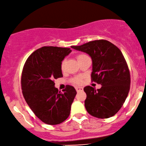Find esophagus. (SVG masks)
I'll return each instance as SVG.
<instances>
[{
    "mask_svg": "<svg viewBox=\"0 0 146 146\" xmlns=\"http://www.w3.org/2000/svg\"><path fill=\"white\" fill-rule=\"evenodd\" d=\"M75 90H76V91L77 92H80V91H82L83 90V88L82 87H79V86H77V87H75Z\"/></svg>",
    "mask_w": 146,
    "mask_h": 146,
    "instance_id": "obj_1",
    "label": "esophagus"
}]
</instances>
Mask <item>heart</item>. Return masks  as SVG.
Listing matches in <instances>:
<instances>
[{
  "label": "heart",
  "mask_w": 146,
  "mask_h": 146,
  "mask_svg": "<svg viewBox=\"0 0 146 146\" xmlns=\"http://www.w3.org/2000/svg\"><path fill=\"white\" fill-rule=\"evenodd\" d=\"M85 56H86V55L85 54H79L78 56H77V60H79L80 58H83V57H84ZM64 63H65V60H63V61L62 62V64H61V68L62 69H63L64 67ZM73 82L75 83V84H79L82 83V80H81V78L80 77H75V78L73 79Z\"/></svg>",
  "instance_id": "b5f03b06"
}]
</instances>
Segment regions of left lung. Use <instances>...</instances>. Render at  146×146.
Segmentation results:
<instances>
[{"instance_id": "8db88e82", "label": "left lung", "mask_w": 146, "mask_h": 146, "mask_svg": "<svg viewBox=\"0 0 146 146\" xmlns=\"http://www.w3.org/2000/svg\"><path fill=\"white\" fill-rule=\"evenodd\" d=\"M72 48L86 53L92 60L91 77L102 85L100 89L84 88L88 113L98 119L114 116L122 107L130 89V73L121 51L104 40H94Z\"/></svg>"}]
</instances>
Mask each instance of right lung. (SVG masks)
<instances>
[{
    "instance_id": "1",
    "label": "right lung",
    "mask_w": 146,
    "mask_h": 146,
    "mask_svg": "<svg viewBox=\"0 0 146 146\" xmlns=\"http://www.w3.org/2000/svg\"><path fill=\"white\" fill-rule=\"evenodd\" d=\"M71 48L44 46L27 58L21 75L23 95L36 117L46 124H60L69 117L76 90L73 86L58 92L54 79L62 77L61 64Z\"/></svg>"
}]
</instances>
